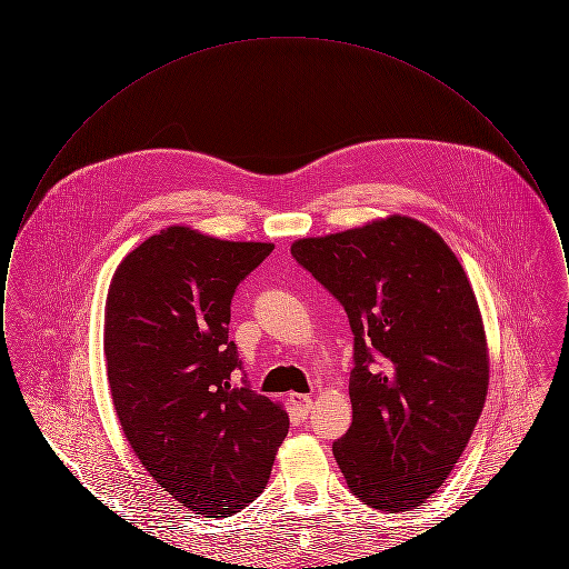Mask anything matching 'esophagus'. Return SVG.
<instances>
[{"label":"esophagus","mask_w":569,"mask_h":569,"mask_svg":"<svg viewBox=\"0 0 569 569\" xmlns=\"http://www.w3.org/2000/svg\"><path fill=\"white\" fill-rule=\"evenodd\" d=\"M290 403L295 406L300 416H307L313 409V399L305 397V395H297V392H290Z\"/></svg>","instance_id":"esophagus-1"}]
</instances>
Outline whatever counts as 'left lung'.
Here are the masks:
<instances>
[{
    "mask_svg": "<svg viewBox=\"0 0 569 569\" xmlns=\"http://www.w3.org/2000/svg\"><path fill=\"white\" fill-rule=\"evenodd\" d=\"M352 326V427L332 443L367 506L409 512L446 482L487 403V332L459 258L407 216L298 239Z\"/></svg>",
    "mask_w": 569,
    "mask_h": 569,
    "instance_id": "obj_1",
    "label": "left lung"
}]
</instances>
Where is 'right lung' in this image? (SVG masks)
<instances>
[{
	"label": "right lung",
	"instance_id": "obj_1",
	"mask_svg": "<svg viewBox=\"0 0 569 569\" xmlns=\"http://www.w3.org/2000/svg\"><path fill=\"white\" fill-rule=\"evenodd\" d=\"M274 249L168 226L112 274L104 309L110 397L149 476L196 515L241 512L290 429L281 403L234 386L237 286Z\"/></svg>",
	"mask_w": 569,
	"mask_h": 569
}]
</instances>
